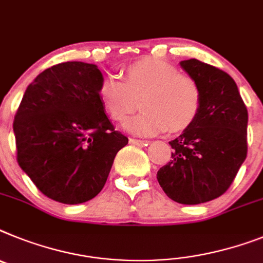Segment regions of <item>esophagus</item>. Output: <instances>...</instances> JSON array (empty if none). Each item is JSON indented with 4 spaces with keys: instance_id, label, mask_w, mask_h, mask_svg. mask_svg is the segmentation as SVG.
I'll return each mask as SVG.
<instances>
[{
    "instance_id": "34e87169",
    "label": "esophagus",
    "mask_w": 263,
    "mask_h": 263,
    "mask_svg": "<svg viewBox=\"0 0 263 263\" xmlns=\"http://www.w3.org/2000/svg\"><path fill=\"white\" fill-rule=\"evenodd\" d=\"M130 143H133V145H137V146H147V141L143 140H136V138H130Z\"/></svg>"
}]
</instances>
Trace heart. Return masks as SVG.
Segmentation results:
<instances>
[{"label": "heart", "instance_id": "obj_1", "mask_svg": "<svg viewBox=\"0 0 263 263\" xmlns=\"http://www.w3.org/2000/svg\"><path fill=\"white\" fill-rule=\"evenodd\" d=\"M140 98V113L126 123L138 136L152 137L166 129L179 133L197 120L202 105L201 86L173 64L145 57L123 69L122 80L106 76L98 86V100L107 116L123 122Z\"/></svg>", "mask_w": 263, "mask_h": 263}]
</instances>
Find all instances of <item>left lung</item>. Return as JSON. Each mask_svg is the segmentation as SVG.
<instances>
[{
    "label": "left lung",
    "mask_w": 263,
    "mask_h": 263,
    "mask_svg": "<svg viewBox=\"0 0 263 263\" xmlns=\"http://www.w3.org/2000/svg\"><path fill=\"white\" fill-rule=\"evenodd\" d=\"M201 86L197 120L176 140L172 159L157 173L166 196L183 205L218 198L234 181L248 154V109L228 73L196 58L181 61Z\"/></svg>",
    "instance_id": "8db88e82"
}]
</instances>
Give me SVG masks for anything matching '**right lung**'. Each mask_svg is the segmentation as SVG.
Returning <instances> with one entry per match:
<instances>
[{
    "instance_id": "obj_1",
    "label": "right lung",
    "mask_w": 263,
    "mask_h": 263,
    "mask_svg": "<svg viewBox=\"0 0 263 263\" xmlns=\"http://www.w3.org/2000/svg\"><path fill=\"white\" fill-rule=\"evenodd\" d=\"M96 65L69 61L40 73L28 86L13 130L17 161L49 198L77 205L106 183L127 137L114 130L98 100Z\"/></svg>"
}]
</instances>
